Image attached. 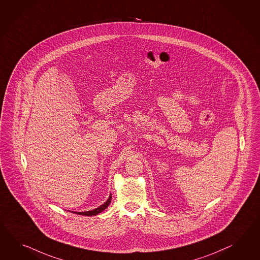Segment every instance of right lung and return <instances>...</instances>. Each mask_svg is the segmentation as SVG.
<instances>
[{"label": "right lung", "mask_w": 260, "mask_h": 260, "mask_svg": "<svg viewBox=\"0 0 260 260\" xmlns=\"http://www.w3.org/2000/svg\"><path fill=\"white\" fill-rule=\"evenodd\" d=\"M111 200H112V196H110L109 198L107 199V201L104 203V204H102V206H100V207H99V208H96V209H93V210H89V211H83V212H78V211H74V213L79 214V215L83 216L98 215L99 213H101L102 211H103L104 209L107 208L108 206L110 205V203H111Z\"/></svg>", "instance_id": "1"}]
</instances>
